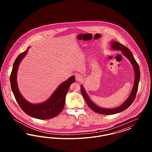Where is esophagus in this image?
I'll list each match as a JSON object with an SVG mask.
<instances>
[{"label": "esophagus", "mask_w": 152, "mask_h": 152, "mask_svg": "<svg viewBox=\"0 0 152 152\" xmlns=\"http://www.w3.org/2000/svg\"><path fill=\"white\" fill-rule=\"evenodd\" d=\"M75 78L77 81H81L83 79V76L79 73H76L75 75Z\"/></svg>", "instance_id": "34e87169"}]
</instances>
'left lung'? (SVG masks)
Returning <instances> with one entry per match:
<instances>
[{
	"instance_id": "obj_1",
	"label": "left lung",
	"mask_w": 152,
	"mask_h": 152,
	"mask_svg": "<svg viewBox=\"0 0 152 152\" xmlns=\"http://www.w3.org/2000/svg\"><path fill=\"white\" fill-rule=\"evenodd\" d=\"M110 45H111V48L112 50H116V51H121L123 55L125 56H126V58H128V60L130 61L131 64H132V66L133 67L134 74H135L134 81V85H133V89L132 90V92L130 93L129 97L120 106L116 107L115 108H103L99 107V106L96 105L91 100L88 95L86 93L84 87L82 85L81 86V94L84 98L85 101H86L88 107L93 111H94L96 113H98L101 115H114V114L118 113L119 112H123L130 106L135 99L136 94L137 92L138 84H139L140 79V68L131 51L126 47L124 46L123 44L119 43L118 42L116 41H112L110 42Z\"/></svg>"
}]
</instances>
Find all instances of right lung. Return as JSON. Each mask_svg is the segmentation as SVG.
<instances>
[{"label": "right lung", "instance_id": "right-lung-1", "mask_svg": "<svg viewBox=\"0 0 152 152\" xmlns=\"http://www.w3.org/2000/svg\"><path fill=\"white\" fill-rule=\"evenodd\" d=\"M28 48L20 53L15 60L10 77L12 91L19 105L27 115L40 120L52 118L58 116L62 111L65 104L66 94L71 84L75 81V77L72 76L61 83L47 100L37 104L30 103L20 94L16 79L19 65L26 55Z\"/></svg>", "mask_w": 152, "mask_h": 152}]
</instances>
